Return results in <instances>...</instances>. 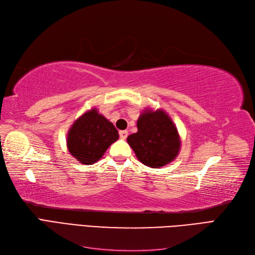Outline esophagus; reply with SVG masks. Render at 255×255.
Segmentation results:
<instances>
[{"mask_svg": "<svg viewBox=\"0 0 255 255\" xmlns=\"http://www.w3.org/2000/svg\"><path fill=\"white\" fill-rule=\"evenodd\" d=\"M128 130H120V132H119L121 139H126V138L128 137Z\"/></svg>", "mask_w": 255, "mask_h": 255, "instance_id": "obj_1", "label": "esophagus"}]
</instances>
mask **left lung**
Here are the masks:
<instances>
[{
	"instance_id": "8db88e82",
	"label": "left lung",
	"mask_w": 255,
	"mask_h": 255,
	"mask_svg": "<svg viewBox=\"0 0 255 255\" xmlns=\"http://www.w3.org/2000/svg\"><path fill=\"white\" fill-rule=\"evenodd\" d=\"M137 133L128 143L138 160L150 168H160L173 161L181 150V137L172 119L164 110L144 109L137 120Z\"/></svg>"
}]
</instances>
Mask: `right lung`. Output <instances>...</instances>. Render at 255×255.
<instances>
[{"instance_id": "obj_1", "label": "right lung", "mask_w": 255, "mask_h": 255, "mask_svg": "<svg viewBox=\"0 0 255 255\" xmlns=\"http://www.w3.org/2000/svg\"><path fill=\"white\" fill-rule=\"evenodd\" d=\"M119 138L118 130L98 109L92 107L76 119L67 134V148L84 165L102 158L106 150Z\"/></svg>"}]
</instances>
